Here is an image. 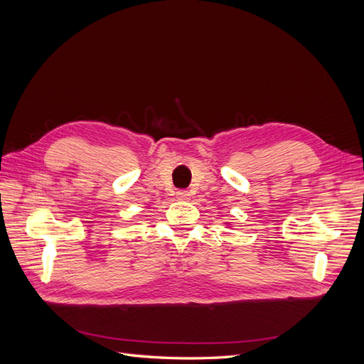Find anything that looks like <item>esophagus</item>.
Segmentation results:
<instances>
[{"instance_id":"34e87169","label":"esophagus","mask_w":364,"mask_h":364,"mask_svg":"<svg viewBox=\"0 0 364 364\" xmlns=\"http://www.w3.org/2000/svg\"><path fill=\"white\" fill-rule=\"evenodd\" d=\"M176 199H178L179 202L190 200V193H186V191H178V193H176Z\"/></svg>"}]
</instances>
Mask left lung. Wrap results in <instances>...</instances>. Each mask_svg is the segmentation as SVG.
Wrapping results in <instances>:
<instances>
[{
	"instance_id": "1",
	"label": "left lung",
	"mask_w": 364,
	"mask_h": 364,
	"mask_svg": "<svg viewBox=\"0 0 364 364\" xmlns=\"http://www.w3.org/2000/svg\"><path fill=\"white\" fill-rule=\"evenodd\" d=\"M225 225H228V226H230V225H229V223H225Z\"/></svg>"
}]
</instances>
